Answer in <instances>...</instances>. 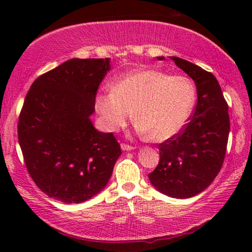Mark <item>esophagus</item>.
I'll use <instances>...</instances> for the list:
<instances>
[{"label":"esophagus","instance_id":"obj_1","mask_svg":"<svg viewBox=\"0 0 252 252\" xmlns=\"http://www.w3.org/2000/svg\"><path fill=\"white\" fill-rule=\"evenodd\" d=\"M121 149L123 151H131V150H133L134 147L129 146V144H126V143H121Z\"/></svg>","mask_w":252,"mask_h":252}]
</instances>
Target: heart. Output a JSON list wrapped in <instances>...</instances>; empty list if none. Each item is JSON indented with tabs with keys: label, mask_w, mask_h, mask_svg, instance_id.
Instances as JSON below:
<instances>
[{
	"label": "heart",
	"mask_w": 252,
	"mask_h": 252,
	"mask_svg": "<svg viewBox=\"0 0 252 252\" xmlns=\"http://www.w3.org/2000/svg\"><path fill=\"white\" fill-rule=\"evenodd\" d=\"M194 101L195 88L189 78L147 69L126 74L112 91L99 93L95 108L106 129L113 132L126 126L134 110L139 133L163 142L185 126Z\"/></svg>",
	"instance_id": "obj_1"
}]
</instances>
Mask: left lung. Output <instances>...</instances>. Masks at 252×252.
<instances>
[{"label":"left lung","mask_w":252,"mask_h":252,"mask_svg":"<svg viewBox=\"0 0 252 252\" xmlns=\"http://www.w3.org/2000/svg\"><path fill=\"white\" fill-rule=\"evenodd\" d=\"M171 60L194 81L198 101L190 122L159 146V164L149 179L161 193L187 199L202 192L218 176L227 150L230 120L216 76L183 59Z\"/></svg>","instance_id":"left-lung-1"}]
</instances>
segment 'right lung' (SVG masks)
I'll return each instance as SVG.
<instances>
[{"mask_svg": "<svg viewBox=\"0 0 252 252\" xmlns=\"http://www.w3.org/2000/svg\"><path fill=\"white\" fill-rule=\"evenodd\" d=\"M110 69V59H71L39 76L25 96L19 143L30 176L50 198L83 202L112 176L120 144L90 119Z\"/></svg>", "mask_w": 252, "mask_h": 252, "instance_id": "add662e5", "label": "right lung"}]
</instances>
